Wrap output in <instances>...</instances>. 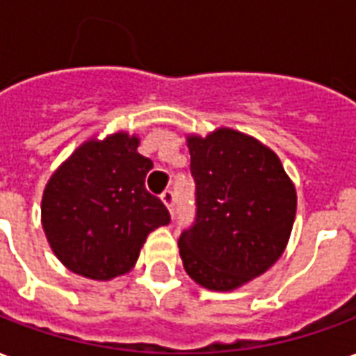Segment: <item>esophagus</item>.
<instances>
[{
	"instance_id": "obj_1",
	"label": "esophagus",
	"mask_w": 356,
	"mask_h": 356,
	"mask_svg": "<svg viewBox=\"0 0 356 356\" xmlns=\"http://www.w3.org/2000/svg\"><path fill=\"white\" fill-rule=\"evenodd\" d=\"M160 200H162V204L168 207V211H173V202H175V198H173V192L171 191H164L162 192V196H160Z\"/></svg>"
}]
</instances>
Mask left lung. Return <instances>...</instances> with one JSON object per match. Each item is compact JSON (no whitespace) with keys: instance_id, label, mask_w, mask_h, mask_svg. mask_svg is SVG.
<instances>
[{"instance_id":"1","label":"left lung","mask_w":356,"mask_h":356,"mask_svg":"<svg viewBox=\"0 0 356 356\" xmlns=\"http://www.w3.org/2000/svg\"><path fill=\"white\" fill-rule=\"evenodd\" d=\"M196 181V222L179 238L188 277L204 289L236 291L285 252L296 188L275 152L232 128L186 136Z\"/></svg>"}]
</instances>
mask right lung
<instances>
[{"label":"right lung","instance_id":"1","mask_svg":"<svg viewBox=\"0 0 356 356\" xmlns=\"http://www.w3.org/2000/svg\"><path fill=\"white\" fill-rule=\"evenodd\" d=\"M139 138L115 131L81 143L43 191L41 225L56 259L92 281L131 272L147 236L170 222L165 205L147 192L152 170Z\"/></svg>","mask_w":356,"mask_h":356}]
</instances>
